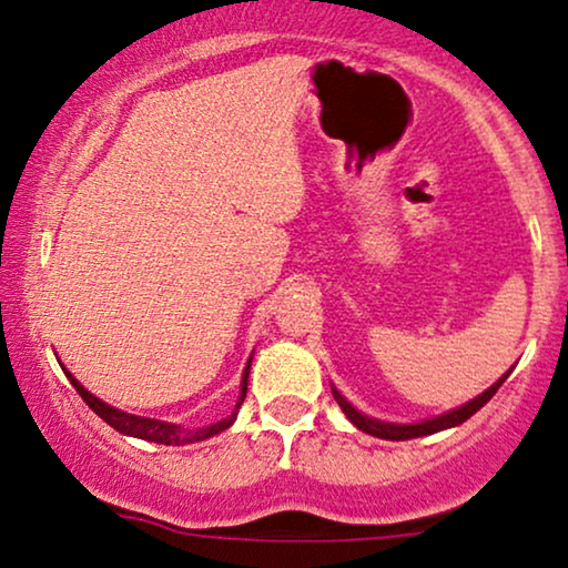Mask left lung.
I'll use <instances>...</instances> for the list:
<instances>
[{"label": "left lung", "mask_w": 568, "mask_h": 568, "mask_svg": "<svg viewBox=\"0 0 568 568\" xmlns=\"http://www.w3.org/2000/svg\"><path fill=\"white\" fill-rule=\"evenodd\" d=\"M507 377H509V372H507V375H501L499 379H496V383H494L491 387H488L486 393H480L478 398H473V400L465 403V406L455 408V410H447V414H442V416L426 418V422H418V424H390V422H377V418H369V416L359 414V410H356V408L352 406V403H348V400L344 398V395H341V393L336 390V387H331V390H333V398H336V403L341 406V410H344L346 418L356 426V429L367 432V434H372V437H379V439L403 442V439H414V437H426V434H434V432L449 429V426H457V424L468 422V418H470L473 414H476V410L484 408L486 403L494 398L496 390H499V387L504 385V379H507Z\"/></svg>", "instance_id": "8db88e82"}]
</instances>
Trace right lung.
<instances>
[{
  "instance_id": "obj_1",
  "label": "right lung",
  "mask_w": 568,
  "mask_h": 568,
  "mask_svg": "<svg viewBox=\"0 0 568 568\" xmlns=\"http://www.w3.org/2000/svg\"><path fill=\"white\" fill-rule=\"evenodd\" d=\"M64 375L69 377V383L74 385V390L82 395V400L88 403V406L95 410V414L103 418L108 426H113L115 432L126 434V437H136V439H146V442H158V445H191V442H201V439H209L214 437V434H220L224 429H230L232 422L237 418V410L243 406L245 400V393H247V375H251V359L245 364V372H243V383H240V398L235 403V410L227 418H222V422H216L212 426H201V429H181L178 424H168V422H158V418H144V416H134V414H126V410H119L113 406H108L95 395L84 390V387L77 383L72 372L64 369Z\"/></svg>"
}]
</instances>
